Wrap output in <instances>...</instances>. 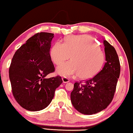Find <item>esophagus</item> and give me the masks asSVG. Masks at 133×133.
<instances>
[{"label": "esophagus", "instance_id": "obj_1", "mask_svg": "<svg viewBox=\"0 0 133 133\" xmlns=\"http://www.w3.org/2000/svg\"><path fill=\"white\" fill-rule=\"evenodd\" d=\"M62 80H63V83H67V82H69V81H70V80H69L68 78H66V77H63Z\"/></svg>", "mask_w": 133, "mask_h": 133}]
</instances>
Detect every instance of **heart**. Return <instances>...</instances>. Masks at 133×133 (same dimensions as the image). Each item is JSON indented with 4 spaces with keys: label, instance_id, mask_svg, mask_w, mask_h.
Segmentation results:
<instances>
[{
    "label": "heart",
    "instance_id": "obj_1",
    "mask_svg": "<svg viewBox=\"0 0 133 133\" xmlns=\"http://www.w3.org/2000/svg\"><path fill=\"white\" fill-rule=\"evenodd\" d=\"M72 61L61 65L57 73L64 76L78 75L82 79H90L97 74L103 65L105 55L91 36L70 35L63 43H55L50 51L51 60L60 65L70 58Z\"/></svg>",
    "mask_w": 133,
    "mask_h": 133
}]
</instances>
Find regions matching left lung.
Returning a JSON list of instances; mask_svg holds the SVG:
<instances>
[{
    "label": "left lung",
    "mask_w": 133,
    "mask_h": 133,
    "mask_svg": "<svg viewBox=\"0 0 133 133\" xmlns=\"http://www.w3.org/2000/svg\"><path fill=\"white\" fill-rule=\"evenodd\" d=\"M106 63L96 76L85 81L76 82L71 92V102L79 112L92 115L109 106L114 98L121 67L115 49L104 40Z\"/></svg>",
    "instance_id": "1"
}]
</instances>
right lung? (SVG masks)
Masks as SVG:
<instances>
[{"mask_svg":"<svg viewBox=\"0 0 133 133\" xmlns=\"http://www.w3.org/2000/svg\"><path fill=\"white\" fill-rule=\"evenodd\" d=\"M53 37L54 33H36L17 49L12 59L9 70L12 91L18 103L26 110L46 108L63 82L60 76L46 77L55 71L49 54Z\"/></svg>","mask_w":133,"mask_h":133,"instance_id":"obj_1","label":"right lung"}]
</instances>
